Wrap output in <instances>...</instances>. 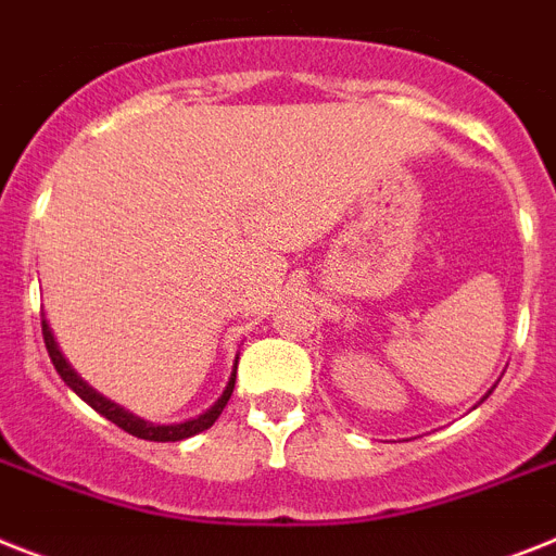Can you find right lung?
Returning <instances> with one entry per match:
<instances>
[{
    "label": "right lung",
    "mask_w": 556,
    "mask_h": 556,
    "mask_svg": "<svg viewBox=\"0 0 556 556\" xmlns=\"http://www.w3.org/2000/svg\"><path fill=\"white\" fill-rule=\"evenodd\" d=\"M41 338H45V346H48L50 361H53V366H56V371H59V375H62L64 383H67V387H71L73 392L79 394L81 401L90 403V406H93V409L99 412V415L108 417L110 424H116L118 429H124V432H127V434H136V438H141V440H159V443H167V440H173V443H176V440H185V438H192V434L204 432V429H210V426H213L215 420H218V415H222L224 406H227L229 394H232V389H236V371H232V378H229L227 389H224L222 401L215 403L213 409H206L201 417H195V420H187V424H176V426L144 424V420L127 415V412H124V409H118L116 403L104 401L102 394H96L93 389L87 387L85 380H81L79 375H76V371L71 369V366H67V361H64L62 352H59L56 341H53V334H50V329H48V324H45V320H41Z\"/></svg>",
    "instance_id": "1"
}]
</instances>
